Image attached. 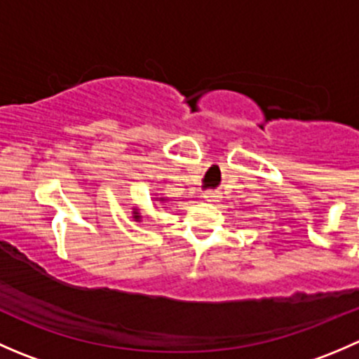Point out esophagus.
Listing matches in <instances>:
<instances>
[{
    "label": "esophagus",
    "instance_id": "1",
    "mask_svg": "<svg viewBox=\"0 0 359 359\" xmlns=\"http://www.w3.org/2000/svg\"><path fill=\"white\" fill-rule=\"evenodd\" d=\"M203 198H205L206 201H219L222 196H220L219 191H205V193H203Z\"/></svg>",
    "mask_w": 359,
    "mask_h": 359
}]
</instances>
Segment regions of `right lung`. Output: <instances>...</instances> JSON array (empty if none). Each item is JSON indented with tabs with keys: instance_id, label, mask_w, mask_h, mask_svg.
Returning a JSON list of instances; mask_svg holds the SVG:
<instances>
[{
	"instance_id": "obj_1",
	"label": "right lung",
	"mask_w": 359,
	"mask_h": 359,
	"mask_svg": "<svg viewBox=\"0 0 359 359\" xmlns=\"http://www.w3.org/2000/svg\"><path fill=\"white\" fill-rule=\"evenodd\" d=\"M159 201H165V198H159ZM133 219L140 220V213H139V210H137V208H135V212H133Z\"/></svg>"
}]
</instances>
